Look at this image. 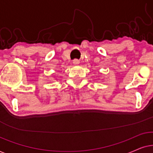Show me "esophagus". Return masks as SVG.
<instances>
[{
	"instance_id": "obj_1",
	"label": "esophagus",
	"mask_w": 153,
	"mask_h": 153,
	"mask_svg": "<svg viewBox=\"0 0 153 153\" xmlns=\"http://www.w3.org/2000/svg\"><path fill=\"white\" fill-rule=\"evenodd\" d=\"M73 63H74V65H78L79 63V60L77 59H75L73 60Z\"/></svg>"
}]
</instances>
